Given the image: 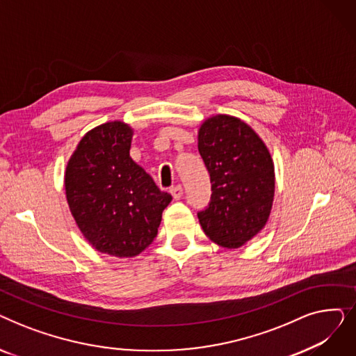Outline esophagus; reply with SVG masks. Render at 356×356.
Masks as SVG:
<instances>
[{"mask_svg":"<svg viewBox=\"0 0 356 356\" xmlns=\"http://www.w3.org/2000/svg\"><path fill=\"white\" fill-rule=\"evenodd\" d=\"M170 193H172V196H173V199H180L181 196H183V188L180 184H177V186H175V188H172L170 189Z\"/></svg>","mask_w":356,"mask_h":356,"instance_id":"esophagus-1","label":"esophagus"}]
</instances>
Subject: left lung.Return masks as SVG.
Returning a JSON list of instances; mask_svg holds the SVG:
<instances>
[{
	"label": "left lung",
	"mask_w": 356,
	"mask_h": 356,
	"mask_svg": "<svg viewBox=\"0 0 356 356\" xmlns=\"http://www.w3.org/2000/svg\"><path fill=\"white\" fill-rule=\"evenodd\" d=\"M199 153L207 165L212 195L197 213L200 227L223 248H239L268 220L274 189V163L255 131L231 115H213L197 134Z\"/></svg>",
	"instance_id": "1"
}]
</instances>
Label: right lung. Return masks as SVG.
<instances>
[{"mask_svg":"<svg viewBox=\"0 0 356 356\" xmlns=\"http://www.w3.org/2000/svg\"><path fill=\"white\" fill-rule=\"evenodd\" d=\"M133 133L122 121L95 127L79 141L65 172L66 199L81 232L97 251L120 258L136 257L152 244L172 202L129 157Z\"/></svg>","mask_w":356,"mask_h":356,"instance_id":"1","label":"right lung"}]
</instances>
